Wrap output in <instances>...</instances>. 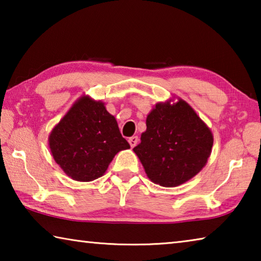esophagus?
Segmentation results:
<instances>
[{"instance_id": "obj_1", "label": "esophagus", "mask_w": 261, "mask_h": 261, "mask_svg": "<svg viewBox=\"0 0 261 261\" xmlns=\"http://www.w3.org/2000/svg\"><path fill=\"white\" fill-rule=\"evenodd\" d=\"M137 143H138V137L137 136H134V137H131V138H129V144L132 148L136 146Z\"/></svg>"}]
</instances>
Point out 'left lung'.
<instances>
[{
  "label": "left lung",
  "instance_id": "1",
  "mask_svg": "<svg viewBox=\"0 0 261 261\" xmlns=\"http://www.w3.org/2000/svg\"><path fill=\"white\" fill-rule=\"evenodd\" d=\"M146 126L134 152L153 183L177 187L205 167L213 135L184 100L156 103L147 115Z\"/></svg>",
  "mask_w": 261,
  "mask_h": 261
}]
</instances>
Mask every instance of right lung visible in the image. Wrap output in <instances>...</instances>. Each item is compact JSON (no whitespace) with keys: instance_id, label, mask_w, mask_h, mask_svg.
I'll list each match as a JSON object with an SVG mask.
<instances>
[{"instance_id":"obj_1","label":"right lung","mask_w":261,"mask_h":261,"mask_svg":"<svg viewBox=\"0 0 261 261\" xmlns=\"http://www.w3.org/2000/svg\"><path fill=\"white\" fill-rule=\"evenodd\" d=\"M53 158L69 177L91 182L102 176L116 154L130 145L101 101L84 95L49 135Z\"/></svg>"}]
</instances>
